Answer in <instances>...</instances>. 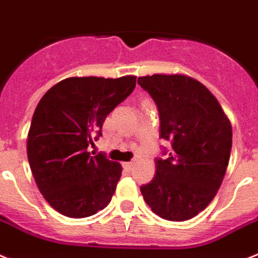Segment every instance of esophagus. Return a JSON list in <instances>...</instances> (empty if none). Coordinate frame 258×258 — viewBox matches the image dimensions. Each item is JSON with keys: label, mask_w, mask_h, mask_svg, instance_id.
I'll list each match as a JSON object with an SVG mask.
<instances>
[{"label": "esophagus", "mask_w": 258, "mask_h": 258, "mask_svg": "<svg viewBox=\"0 0 258 258\" xmlns=\"http://www.w3.org/2000/svg\"><path fill=\"white\" fill-rule=\"evenodd\" d=\"M134 166V162H125L122 163V167H124L125 170H127V171H131L132 169H133Z\"/></svg>", "instance_id": "esophagus-1"}]
</instances>
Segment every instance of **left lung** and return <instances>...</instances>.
I'll use <instances>...</instances> for the list:
<instances>
[{
    "mask_svg": "<svg viewBox=\"0 0 258 258\" xmlns=\"http://www.w3.org/2000/svg\"><path fill=\"white\" fill-rule=\"evenodd\" d=\"M137 83L154 100L161 138L171 153L155 159V176L141 186L154 214L171 221L197 216L214 199L228 166L232 126L220 104L198 80L184 75H152Z\"/></svg>",
    "mask_w": 258,
    "mask_h": 258,
    "instance_id": "left-lung-1",
    "label": "left lung"
}]
</instances>
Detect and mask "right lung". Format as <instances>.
<instances>
[{
	"instance_id": "1",
	"label": "right lung",
	"mask_w": 258,
	"mask_h": 258,
	"mask_svg": "<svg viewBox=\"0 0 258 258\" xmlns=\"http://www.w3.org/2000/svg\"><path fill=\"white\" fill-rule=\"evenodd\" d=\"M136 76L68 78L40 99L27 134V158L40 194L61 215L87 218L109 204L120 163L87 152L106 116L136 87Z\"/></svg>"
}]
</instances>
